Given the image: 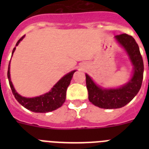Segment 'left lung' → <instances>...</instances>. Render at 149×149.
<instances>
[{
	"label": "left lung",
	"instance_id": "8db88e82",
	"mask_svg": "<svg viewBox=\"0 0 149 149\" xmlns=\"http://www.w3.org/2000/svg\"><path fill=\"white\" fill-rule=\"evenodd\" d=\"M117 42L127 51L134 65V74L128 82L117 89H102L97 86L86 74V84L89 100L95 106L104 109L121 108L128 104L136 95L143 79V57L139 46L131 36L126 33L115 36Z\"/></svg>",
	"mask_w": 149,
	"mask_h": 149
}]
</instances>
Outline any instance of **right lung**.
<instances>
[{"label": "right lung", "instance_id": "1", "mask_svg": "<svg viewBox=\"0 0 149 149\" xmlns=\"http://www.w3.org/2000/svg\"><path fill=\"white\" fill-rule=\"evenodd\" d=\"M24 37V36H23L17 42L15 46L19 44V42L23 39ZM15 50V47L13 50V54ZM10 64H9L7 77L9 79V83H10V86L11 87L13 95L15 96V99L18 101V103L21 104L24 107H25L26 109L30 110V111L35 112V113H48V112L53 111V110L60 107L65 102L67 88L70 84L73 74L75 72V70L72 71L65 74V76H63L48 93L38 96V97H35V98H25V97H22V95L18 94L13 87L11 79H10Z\"/></svg>", "mask_w": 149, "mask_h": 149}]
</instances>
